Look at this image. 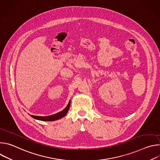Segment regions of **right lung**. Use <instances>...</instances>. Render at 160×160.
I'll list each match as a JSON object with an SVG mask.
<instances>
[{"instance_id": "1", "label": "right lung", "mask_w": 160, "mask_h": 160, "mask_svg": "<svg viewBox=\"0 0 160 160\" xmlns=\"http://www.w3.org/2000/svg\"><path fill=\"white\" fill-rule=\"evenodd\" d=\"M70 106V101L68 103V104L67 105V106L66 107V108L64 109H63L62 111L58 112L55 115H52L51 116H48V117H38V116H34V115H31V117L35 119L38 120H41V121H54V120H57L58 119H60L61 118H62L63 117H64L66 113L68 112V110H69Z\"/></svg>"}]
</instances>
